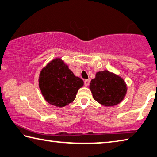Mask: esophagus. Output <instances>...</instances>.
<instances>
[{
  "instance_id": "esophagus-1",
  "label": "esophagus",
  "mask_w": 157,
  "mask_h": 157,
  "mask_svg": "<svg viewBox=\"0 0 157 157\" xmlns=\"http://www.w3.org/2000/svg\"><path fill=\"white\" fill-rule=\"evenodd\" d=\"M89 84H90L89 79H85V80H84V85H85V86H88V85H89Z\"/></svg>"
}]
</instances>
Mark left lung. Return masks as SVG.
<instances>
[{
	"instance_id": "left-lung-1",
	"label": "left lung",
	"mask_w": 157,
	"mask_h": 157,
	"mask_svg": "<svg viewBox=\"0 0 157 157\" xmlns=\"http://www.w3.org/2000/svg\"><path fill=\"white\" fill-rule=\"evenodd\" d=\"M93 98L105 106H113L123 100L127 87L123 79L108 71H99L90 84Z\"/></svg>"
}]
</instances>
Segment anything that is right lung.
I'll list each match as a JSON object with an SVG mask.
<instances>
[{"mask_svg": "<svg viewBox=\"0 0 157 157\" xmlns=\"http://www.w3.org/2000/svg\"><path fill=\"white\" fill-rule=\"evenodd\" d=\"M83 85V80L74 75L59 58L50 62L39 77V87L45 100L57 107H64L73 102Z\"/></svg>", "mask_w": 157, "mask_h": 157, "instance_id": "1", "label": "right lung"}]
</instances>
